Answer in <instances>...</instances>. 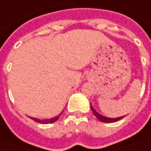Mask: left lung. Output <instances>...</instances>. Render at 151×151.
Listing matches in <instances>:
<instances>
[{
	"instance_id": "obj_1",
	"label": "left lung",
	"mask_w": 151,
	"mask_h": 151,
	"mask_svg": "<svg viewBox=\"0 0 151 151\" xmlns=\"http://www.w3.org/2000/svg\"><path fill=\"white\" fill-rule=\"evenodd\" d=\"M91 110H92V112L94 113L95 116H96L98 119H99V121L103 122V123H114V122H117V121H119V120L122 119L123 118H124V117L126 116V115L121 116V117H119V118H108V117H105V116L102 115V114H99L97 111H96V109L93 108V106L91 105Z\"/></svg>"
}]
</instances>
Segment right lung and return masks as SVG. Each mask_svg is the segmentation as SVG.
I'll use <instances>...</instances> for the list:
<instances>
[{"label":"right lung","mask_w":151,"mask_h":151,"mask_svg":"<svg viewBox=\"0 0 151 151\" xmlns=\"http://www.w3.org/2000/svg\"><path fill=\"white\" fill-rule=\"evenodd\" d=\"M63 113V111L60 114H58L57 116H55V117H54V118H51V119H37V118H32V117H30V119H32L33 121H35L37 123H44V124H48V123H55V121H57L59 119V118H60V116L61 115V114Z\"/></svg>","instance_id":"add662e5"}]
</instances>
